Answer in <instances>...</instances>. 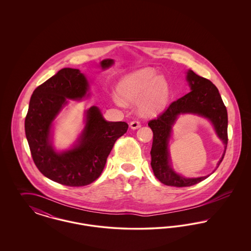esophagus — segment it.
Masks as SVG:
<instances>
[{
  "instance_id": "1",
  "label": "esophagus",
  "mask_w": 251,
  "mask_h": 251,
  "mask_svg": "<svg viewBox=\"0 0 251 251\" xmlns=\"http://www.w3.org/2000/svg\"><path fill=\"white\" fill-rule=\"evenodd\" d=\"M130 127H131L132 130H135V129H138L141 127V124L139 121L137 120H132L131 123H130Z\"/></svg>"
}]
</instances>
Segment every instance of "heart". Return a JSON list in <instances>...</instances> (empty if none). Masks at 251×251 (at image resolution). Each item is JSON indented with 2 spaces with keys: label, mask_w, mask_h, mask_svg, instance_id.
<instances>
[{
  "label": "heart",
  "mask_w": 251,
  "mask_h": 251,
  "mask_svg": "<svg viewBox=\"0 0 251 251\" xmlns=\"http://www.w3.org/2000/svg\"><path fill=\"white\" fill-rule=\"evenodd\" d=\"M119 93L128 102H138L139 110L146 116H152L166 107L169 100L167 80L157 75L152 69H142L125 76L119 84ZM116 102L123 106L125 102L118 97Z\"/></svg>",
  "instance_id": "heart-1"
}]
</instances>
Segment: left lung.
I'll use <instances>...</instances> for the list:
<instances>
[{
    "mask_svg": "<svg viewBox=\"0 0 251 251\" xmlns=\"http://www.w3.org/2000/svg\"><path fill=\"white\" fill-rule=\"evenodd\" d=\"M186 80L191 91L171 102L157 119L150 120L148 123L153 132L152 147L151 151V165L153 173L162 183L176 187L192 186L209 176L184 178L177 174L171 167L168 141L172 125L175 123L179 115L197 114L211 120L218 137L225 145L224 153L219 160L217 167L224 158L227 145V109L218 89L210 80L199 76L193 71H188Z\"/></svg>",
    "mask_w": 251,
    "mask_h": 251,
    "instance_id": "1",
    "label": "left lung"
}]
</instances>
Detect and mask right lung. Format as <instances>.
Listing matches in <instances>:
<instances>
[{"instance_id":"right-lung-1","label":"right lung","mask_w":251,"mask_h":251,"mask_svg":"<svg viewBox=\"0 0 251 251\" xmlns=\"http://www.w3.org/2000/svg\"><path fill=\"white\" fill-rule=\"evenodd\" d=\"M113 63L102 60L100 66L107 69ZM87 90L86 78L79 70L62 69L36 87L25 118L26 138L38 170L48 179L72 187L90 184L100 176L116 141L129 127L123 121H106L99 108L92 106L86 111L78 144L72 150L55 151L50 140L52 121L67 99L81 100Z\"/></svg>"}]
</instances>
